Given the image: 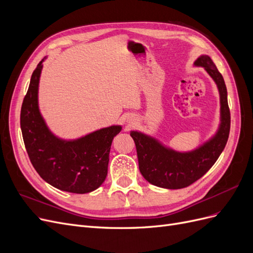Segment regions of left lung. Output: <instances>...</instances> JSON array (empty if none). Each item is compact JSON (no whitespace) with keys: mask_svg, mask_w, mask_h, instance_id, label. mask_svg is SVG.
Listing matches in <instances>:
<instances>
[{"mask_svg":"<svg viewBox=\"0 0 253 253\" xmlns=\"http://www.w3.org/2000/svg\"><path fill=\"white\" fill-rule=\"evenodd\" d=\"M215 82L219 94V125L208 140L191 151H177L168 147L156 137L140 131H131L135 141L139 170L144 179L164 189H181L200 179L225 149L230 131V111L223 76L208 55H201L193 63Z\"/></svg>","mask_w":253,"mask_h":253,"instance_id":"obj_1","label":"left lung"}]
</instances>
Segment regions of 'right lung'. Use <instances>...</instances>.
<instances>
[{
  "label": "right lung",
  "mask_w": 253,
  "mask_h": 253,
  "mask_svg": "<svg viewBox=\"0 0 253 253\" xmlns=\"http://www.w3.org/2000/svg\"><path fill=\"white\" fill-rule=\"evenodd\" d=\"M45 57L30 79L21 109V129L25 148L36 171L52 187L71 193H89L108 175L114 137L122 126L114 125L76 139L51 132L39 108V83Z\"/></svg>",
  "instance_id": "add662e5"
}]
</instances>
